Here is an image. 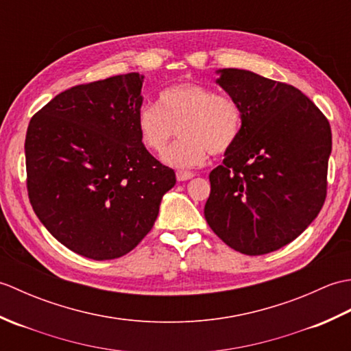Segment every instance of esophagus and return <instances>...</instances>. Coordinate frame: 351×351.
I'll return each mask as SVG.
<instances>
[{"label": "esophagus", "instance_id": "34e87169", "mask_svg": "<svg viewBox=\"0 0 351 351\" xmlns=\"http://www.w3.org/2000/svg\"><path fill=\"white\" fill-rule=\"evenodd\" d=\"M195 176L191 173V171H184V170H178L176 171V180L178 181H189V180H191V178Z\"/></svg>", "mask_w": 351, "mask_h": 351}]
</instances>
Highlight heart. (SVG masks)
Masks as SVG:
<instances>
[{
  "label": "heart",
  "instance_id": "b5f03b06",
  "mask_svg": "<svg viewBox=\"0 0 351 351\" xmlns=\"http://www.w3.org/2000/svg\"><path fill=\"white\" fill-rule=\"evenodd\" d=\"M140 141L161 154L175 134L178 138L162 155L169 166L199 167L208 154L229 152L243 130V108L230 96L211 87L181 83L164 88L156 104H143L136 117Z\"/></svg>",
  "mask_w": 351,
  "mask_h": 351
}]
</instances>
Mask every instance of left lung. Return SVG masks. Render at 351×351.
Listing matches in <instances>:
<instances>
[{
    "instance_id": "obj_1",
    "label": "left lung",
    "mask_w": 351,
    "mask_h": 351,
    "mask_svg": "<svg viewBox=\"0 0 351 351\" xmlns=\"http://www.w3.org/2000/svg\"><path fill=\"white\" fill-rule=\"evenodd\" d=\"M217 83L243 108V130L210 173L205 219L229 247L258 256L295 240L322 211L329 121L306 95L244 69Z\"/></svg>"
}]
</instances>
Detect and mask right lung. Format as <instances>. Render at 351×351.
<instances>
[{"instance_id":"right-lung-1","label":"right lung","mask_w":351,"mask_h":351,"mask_svg":"<svg viewBox=\"0 0 351 351\" xmlns=\"http://www.w3.org/2000/svg\"><path fill=\"white\" fill-rule=\"evenodd\" d=\"M137 72L58 93L25 137L28 199L49 234L81 256L131 252L152 229L175 171L141 145Z\"/></svg>"}]
</instances>
